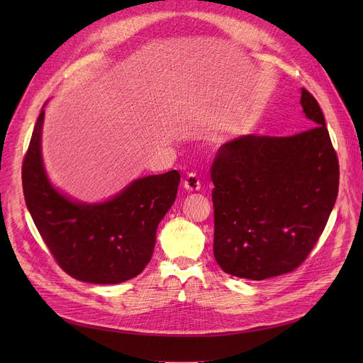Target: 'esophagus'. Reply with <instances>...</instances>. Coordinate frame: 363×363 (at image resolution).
Listing matches in <instances>:
<instances>
[{"label": "esophagus", "mask_w": 363, "mask_h": 363, "mask_svg": "<svg viewBox=\"0 0 363 363\" xmlns=\"http://www.w3.org/2000/svg\"><path fill=\"white\" fill-rule=\"evenodd\" d=\"M200 186H201V184H200L197 174H194V172H189V174L185 177L184 188L186 189V191H199Z\"/></svg>", "instance_id": "1"}]
</instances>
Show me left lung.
Here are the masks:
<instances>
[{
	"label": "left lung",
	"mask_w": 363,
	"mask_h": 363,
	"mask_svg": "<svg viewBox=\"0 0 363 363\" xmlns=\"http://www.w3.org/2000/svg\"><path fill=\"white\" fill-rule=\"evenodd\" d=\"M312 128L291 137L242 135L213 159V253L230 275L289 274L318 242L338 194L340 167L323 113L301 88Z\"/></svg>",
	"instance_id": "obj_1"
}]
</instances>
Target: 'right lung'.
Listing matches in <instances>:
<instances>
[{
	"instance_id": "add662e5",
	"label": "right lung",
	"mask_w": 363,
	"mask_h": 363,
	"mask_svg": "<svg viewBox=\"0 0 363 363\" xmlns=\"http://www.w3.org/2000/svg\"><path fill=\"white\" fill-rule=\"evenodd\" d=\"M44 110L35 123L22 166L25 201L48 250L72 278L119 284L151 260L159 222L174 204L181 175L170 170L133 181L99 204L76 203L50 184L41 157Z\"/></svg>"
}]
</instances>
